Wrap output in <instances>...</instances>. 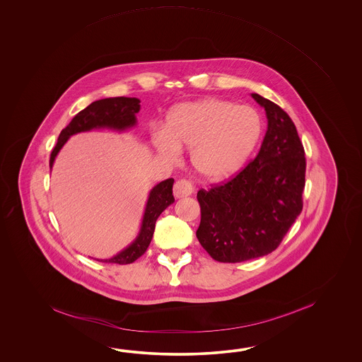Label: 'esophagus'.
<instances>
[{
  "label": "esophagus",
  "mask_w": 362,
  "mask_h": 362,
  "mask_svg": "<svg viewBox=\"0 0 362 362\" xmlns=\"http://www.w3.org/2000/svg\"><path fill=\"white\" fill-rule=\"evenodd\" d=\"M192 192H194V187H192V182L186 181V180H178L177 182L173 186V195L177 199L192 195Z\"/></svg>",
  "instance_id": "1"
}]
</instances>
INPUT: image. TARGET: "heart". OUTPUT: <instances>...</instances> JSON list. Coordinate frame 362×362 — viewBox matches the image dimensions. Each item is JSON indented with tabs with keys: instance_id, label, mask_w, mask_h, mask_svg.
<instances>
[{
	"instance_id": "1",
	"label": "heart",
	"mask_w": 362,
	"mask_h": 362,
	"mask_svg": "<svg viewBox=\"0 0 362 362\" xmlns=\"http://www.w3.org/2000/svg\"><path fill=\"white\" fill-rule=\"evenodd\" d=\"M262 133V119L255 108L211 98L173 108L165 131L156 132L153 142L170 160L177 159L181 148L192 150V165L200 176L223 181L245 165Z\"/></svg>"
}]
</instances>
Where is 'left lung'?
<instances>
[{
	"mask_svg": "<svg viewBox=\"0 0 362 362\" xmlns=\"http://www.w3.org/2000/svg\"><path fill=\"white\" fill-rule=\"evenodd\" d=\"M251 95L268 119L259 154L235 177L197 195V238L216 262H247L273 252L303 209L305 158L296 127L274 102Z\"/></svg>",
	"mask_w": 362,
	"mask_h": 362,
	"instance_id": "1",
	"label": "left lung"
}]
</instances>
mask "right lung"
Here are the masks:
<instances>
[{
  "instance_id": "right-lung-1",
  "label": "right lung",
  "mask_w": 362,
  "mask_h": 362,
  "mask_svg": "<svg viewBox=\"0 0 362 362\" xmlns=\"http://www.w3.org/2000/svg\"><path fill=\"white\" fill-rule=\"evenodd\" d=\"M139 98H128V97H115V98H105L95 100L88 107L80 111L71 123L61 132L58 142L50 155V168L54 164L55 156L61 151L63 145L69 141L71 136L81 133V132L92 131L107 128L112 131H125L137 124L136 114H139ZM173 178L164 180L162 182L155 185L148 194L145 214L141 223L139 235L132 242L131 245L125 247L119 254L110 259H95L98 262H114V264H131L136 262L139 256L146 252L147 247L150 245L155 230V223L165 208L170 206L175 198L172 194Z\"/></svg>"
}]
</instances>
